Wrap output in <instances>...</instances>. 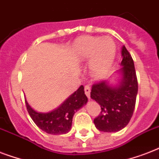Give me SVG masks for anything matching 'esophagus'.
Wrapping results in <instances>:
<instances>
[{
  "label": "esophagus",
  "instance_id": "esophagus-1",
  "mask_svg": "<svg viewBox=\"0 0 159 159\" xmlns=\"http://www.w3.org/2000/svg\"><path fill=\"white\" fill-rule=\"evenodd\" d=\"M85 94L87 95V97L88 99H90V93H91V88H90L89 86H85L84 87Z\"/></svg>",
  "mask_w": 159,
  "mask_h": 159
}]
</instances>
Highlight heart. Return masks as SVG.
I'll use <instances>...</instances> for the list:
<instances>
[{
    "label": "heart",
    "instance_id": "1",
    "mask_svg": "<svg viewBox=\"0 0 159 159\" xmlns=\"http://www.w3.org/2000/svg\"><path fill=\"white\" fill-rule=\"evenodd\" d=\"M74 57L79 61L90 59V67L97 77L111 70L116 58V44L110 37L83 36L75 41L72 48Z\"/></svg>",
    "mask_w": 159,
    "mask_h": 159
}]
</instances>
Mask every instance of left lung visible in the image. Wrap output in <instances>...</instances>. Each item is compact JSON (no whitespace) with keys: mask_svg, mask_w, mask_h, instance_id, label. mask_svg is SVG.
I'll use <instances>...</instances> for the list:
<instances>
[{"mask_svg":"<svg viewBox=\"0 0 159 159\" xmlns=\"http://www.w3.org/2000/svg\"><path fill=\"white\" fill-rule=\"evenodd\" d=\"M120 68L116 72V82L103 81L92 86L91 98L102 107L94 120L96 128L102 132H118L129 124L133 116L138 94V81L133 58L126 49L121 48Z\"/></svg>","mask_w":159,"mask_h":159,"instance_id":"obj_1","label":"left lung"}]
</instances>
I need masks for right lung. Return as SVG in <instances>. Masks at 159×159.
I'll list each match as a JSON object with an SVG mask.
<instances>
[{"label": "right lung", "mask_w": 159, "mask_h": 159, "mask_svg": "<svg viewBox=\"0 0 159 159\" xmlns=\"http://www.w3.org/2000/svg\"><path fill=\"white\" fill-rule=\"evenodd\" d=\"M84 87L81 86L67 97L57 108L48 112H39L30 106L25 99V104L31 119L36 125L49 134H65L72 129V118L75 112L87 103Z\"/></svg>", "instance_id": "right-lung-1"}]
</instances>
